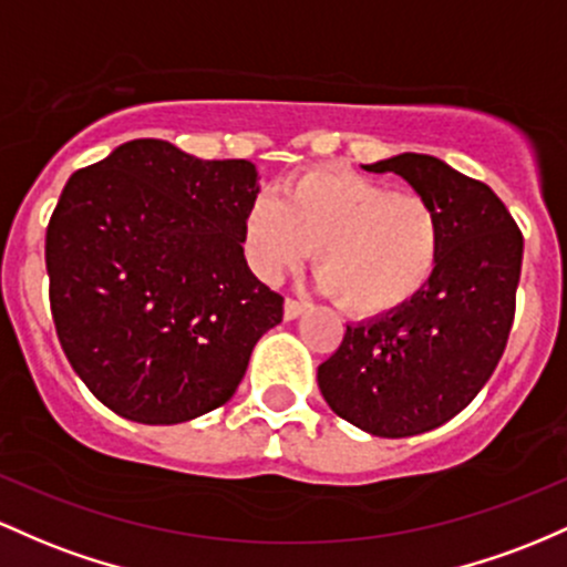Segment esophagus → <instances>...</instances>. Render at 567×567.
Here are the masks:
<instances>
[{"instance_id": "esophagus-1", "label": "esophagus", "mask_w": 567, "mask_h": 567, "mask_svg": "<svg viewBox=\"0 0 567 567\" xmlns=\"http://www.w3.org/2000/svg\"><path fill=\"white\" fill-rule=\"evenodd\" d=\"M305 310H308V305H302L297 300H286L284 302V318H286V321H295V318H300Z\"/></svg>"}]
</instances>
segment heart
I'll use <instances>...</instances> for the list:
<instances>
[{
    "label": "heart",
    "instance_id": "heart-1",
    "mask_svg": "<svg viewBox=\"0 0 567 567\" xmlns=\"http://www.w3.org/2000/svg\"><path fill=\"white\" fill-rule=\"evenodd\" d=\"M251 270L281 281L316 249L321 289L351 316L404 308L434 278L442 251L436 208L415 193L348 168H310L257 195L240 221Z\"/></svg>",
    "mask_w": 567,
    "mask_h": 567
}]
</instances>
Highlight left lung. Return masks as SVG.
Instances as JSON below:
<instances>
[{
	"label": "left lung",
	"mask_w": 567,
	"mask_h": 567,
	"mask_svg": "<svg viewBox=\"0 0 567 567\" xmlns=\"http://www.w3.org/2000/svg\"><path fill=\"white\" fill-rule=\"evenodd\" d=\"M399 174L436 208L442 251L429 286L404 308L348 323L342 346L318 367L334 415L372 436L439 429L466 410L504 355L514 321L523 233L487 184L431 155L364 165Z\"/></svg>",
	"instance_id": "1"
}]
</instances>
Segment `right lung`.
Here are the masks:
<instances>
[{
    "label": "right lung",
    "mask_w": 567,
    "mask_h": 567,
    "mask_svg": "<svg viewBox=\"0 0 567 567\" xmlns=\"http://www.w3.org/2000/svg\"><path fill=\"white\" fill-rule=\"evenodd\" d=\"M249 161H200L133 138L80 168L44 238L50 310L69 364L101 404L176 425L233 396L284 297L249 270Z\"/></svg>",
    "instance_id": "add662e5"
}]
</instances>
